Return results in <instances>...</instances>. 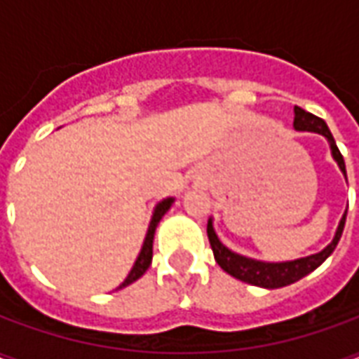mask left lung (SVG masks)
Here are the masks:
<instances>
[{"instance_id":"1","label":"left lung","mask_w":359,"mask_h":359,"mask_svg":"<svg viewBox=\"0 0 359 359\" xmlns=\"http://www.w3.org/2000/svg\"><path fill=\"white\" fill-rule=\"evenodd\" d=\"M294 128H296V130H311V133L323 134L325 138L329 140V144H331L332 157L337 159L340 171L344 172V177H346L344 157L340 154V149L337 148V142L332 138L331 130H329V126H327V123H325L323 118L317 117L313 113H309V111H304L302 107L296 105V107H294ZM344 223H346V213L340 219L334 238H332L331 244H329L323 252L313 254V256L302 257V259H294V262H285V264H265V262H256V259H248V257L234 254V252L225 248V246L219 242L217 234H215L213 225H211V221L208 223V238H210L215 262H217V264L221 265V269L226 271L229 275H233L234 278H238L242 283H248V285L264 286V288H280V286L292 285L296 280H300L302 277H306L308 273L317 269L327 257L331 256L332 252H334V248H337V244H339L340 236H342Z\"/></svg>"}]
</instances>
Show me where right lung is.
Masks as SVG:
<instances>
[{
  "mask_svg": "<svg viewBox=\"0 0 359 359\" xmlns=\"http://www.w3.org/2000/svg\"><path fill=\"white\" fill-rule=\"evenodd\" d=\"M171 203H172V198H167V200H163V202L157 203L156 211H154V217H151V223H149L148 234H146V241H144V246H142L140 256H138L136 264H134V267L130 269V273H128V277L123 280V285L118 286V288L128 286L130 283H134V280H138V278L148 271L149 264H151V256H154V234H156V226L157 223L161 221V217H163L165 213L169 211Z\"/></svg>",
  "mask_w": 359,
  "mask_h": 359,
  "instance_id": "right-lung-1",
  "label": "right lung"
}]
</instances>
